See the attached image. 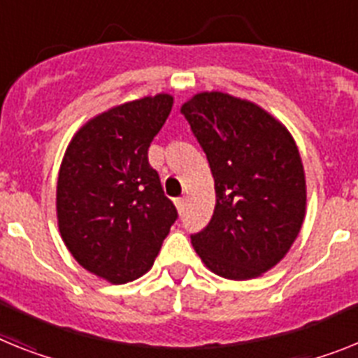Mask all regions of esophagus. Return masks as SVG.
<instances>
[{"label": "esophagus", "mask_w": 358, "mask_h": 358, "mask_svg": "<svg viewBox=\"0 0 358 358\" xmlns=\"http://www.w3.org/2000/svg\"><path fill=\"white\" fill-rule=\"evenodd\" d=\"M174 203H176V209H178V213H184L185 198H176V200H174Z\"/></svg>", "instance_id": "1"}]
</instances>
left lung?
<instances>
[{
  "label": "left lung",
  "instance_id": "8db88e82",
  "mask_svg": "<svg viewBox=\"0 0 358 358\" xmlns=\"http://www.w3.org/2000/svg\"><path fill=\"white\" fill-rule=\"evenodd\" d=\"M180 113L215 178V211L191 235L194 251L218 276L257 278L286 257L304 222L299 147L267 110L225 92L194 94Z\"/></svg>",
  "mask_w": 358,
  "mask_h": 358
}]
</instances>
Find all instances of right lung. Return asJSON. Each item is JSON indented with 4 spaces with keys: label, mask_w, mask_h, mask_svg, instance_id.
<instances>
[{
    "label": "right lung",
    "mask_w": 358,
    "mask_h": 358,
    "mask_svg": "<svg viewBox=\"0 0 358 358\" xmlns=\"http://www.w3.org/2000/svg\"><path fill=\"white\" fill-rule=\"evenodd\" d=\"M171 109L164 92L116 105L89 120L63 156L59 233L76 262L110 284L145 275L178 218L147 158Z\"/></svg>",
    "instance_id": "right-lung-1"
}]
</instances>
